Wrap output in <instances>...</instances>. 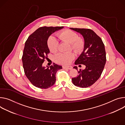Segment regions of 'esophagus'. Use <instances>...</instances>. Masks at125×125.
Masks as SVG:
<instances>
[{
  "mask_svg": "<svg viewBox=\"0 0 125 125\" xmlns=\"http://www.w3.org/2000/svg\"><path fill=\"white\" fill-rule=\"evenodd\" d=\"M63 69H67L69 70H71L72 69V67L71 66H63Z\"/></svg>",
  "mask_w": 125,
  "mask_h": 125,
  "instance_id": "obj_1",
  "label": "esophagus"
}]
</instances>
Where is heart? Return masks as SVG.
Listing matches in <instances>:
<instances>
[{
	"label": "heart",
	"mask_w": 125,
	"mask_h": 125,
	"mask_svg": "<svg viewBox=\"0 0 125 125\" xmlns=\"http://www.w3.org/2000/svg\"><path fill=\"white\" fill-rule=\"evenodd\" d=\"M58 38L63 41H66L70 43V49H72L76 52L80 51L83 47V40L79 38L77 34L71 30H65L58 34ZM47 45L49 50L52 52H55L58 50L59 42L57 38L53 36H50L47 40ZM75 55L73 52L60 53L57 55L55 60L57 62L63 64L70 63L74 58Z\"/></svg>",
	"instance_id": "obj_1"
}]
</instances>
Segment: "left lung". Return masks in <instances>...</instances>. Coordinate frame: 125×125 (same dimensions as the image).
<instances>
[{
    "label": "left lung",
    "instance_id": "1",
    "mask_svg": "<svg viewBox=\"0 0 125 125\" xmlns=\"http://www.w3.org/2000/svg\"><path fill=\"white\" fill-rule=\"evenodd\" d=\"M70 29L80 33L84 39L83 51L75 61V64L86 66L85 69L79 71L77 66L73 67L78 71V75L72 78V81L76 86L87 88L98 80L103 71L106 62L105 46L101 38L91 29Z\"/></svg>",
    "mask_w": 125,
    "mask_h": 125
}]
</instances>
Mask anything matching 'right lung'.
<instances>
[{
  "label": "right lung",
  "mask_w": 125,
  "mask_h": 125,
  "mask_svg": "<svg viewBox=\"0 0 125 125\" xmlns=\"http://www.w3.org/2000/svg\"><path fill=\"white\" fill-rule=\"evenodd\" d=\"M64 27H41L28 37L25 43L22 60L25 74L31 84L47 89L56 81V73L62 67L55 63L45 67L43 63L50 53L47 40L51 34Z\"/></svg>",
  "instance_id": "add662e5"
}]
</instances>
